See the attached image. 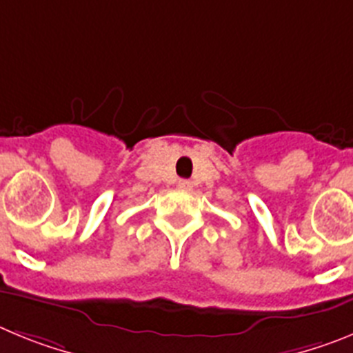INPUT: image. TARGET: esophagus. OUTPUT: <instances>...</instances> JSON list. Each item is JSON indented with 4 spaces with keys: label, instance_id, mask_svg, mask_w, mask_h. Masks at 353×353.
<instances>
[{
    "label": "esophagus",
    "instance_id": "34e87169",
    "mask_svg": "<svg viewBox=\"0 0 353 353\" xmlns=\"http://www.w3.org/2000/svg\"><path fill=\"white\" fill-rule=\"evenodd\" d=\"M179 186H181V188H188V186H190V181L181 179V181H179Z\"/></svg>",
    "mask_w": 353,
    "mask_h": 353
}]
</instances>
